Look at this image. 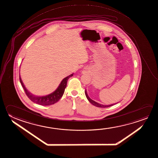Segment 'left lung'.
Here are the masks:
<instances>
[{"label":"left lung","mask_w":158,"mask_h":158,"mask_svg":"<svg viewBox=\"0 0 158 158\" xmlns=\"http://www.w3.org/2000/svg\"><path fill=\"white\" fill-rule=\"evenodd\" d=\"M85 93L86 98H87V100H89V102L91 103V104H92L93 105L96 106V107H98L105 108V107H110V106H112V105H115V103H114V104H111V105H102V104H100V103H98V102H95V101L92 100V99H91V98H89V96L88 95H87V91H86V89L85 90Z\"/></svg>","instance_id":"obj_1"}]
</instances>
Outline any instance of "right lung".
<instances>
[{"mask_svg":"<svg viewBox=\"0 0 158 158\" xmlns=\"http://www.w3.org/2000/svg\"><path fill=\"white\" fill-rule=\"evenodd\" d=\"M73 75V73L69 75V76L63 78L62 81L60 82V84L59 85L57 89H56L54 92H52L49 95L43 96H37L32 94L29 92L24 85L23 81L22 80L20 76H19V80H20V83L22 84V86L23 87V89H24L26 95L31 100L33 101V102L37 103L40 105L48 106V105H51L56 103L60 100V98L62 97L64 92V89L67 86V81L69 78L72 77Z\"/></svg>","mask_w":158,"mask_h":158,"instance_id":"1","label":"right lung"}]
</instances>
